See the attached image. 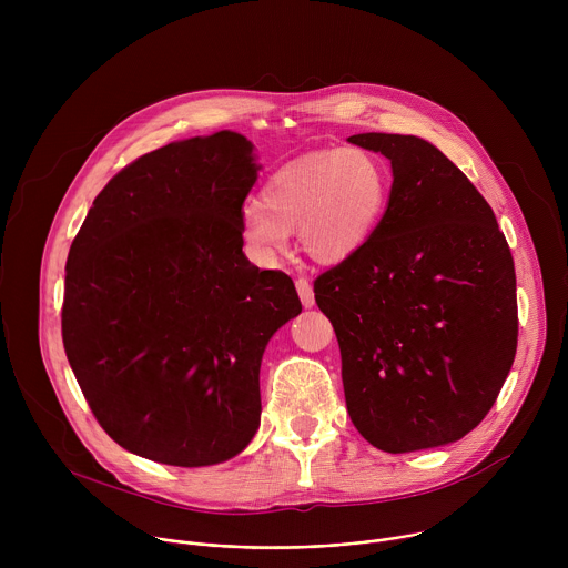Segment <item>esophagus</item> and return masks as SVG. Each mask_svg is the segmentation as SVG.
<instances>
[{"label": "esophagus", "mask_w": 568, "mask_h": 568, "mask_svg": "<svg viewBox=\"0 0 568 568\" xmlns=\"http://www.w3.org/2000/svg\"><path fill=\"white\" fill-rule=\"evenodd\" d=\"M296 292H298V298H301L303 307H312L314 305V292H312V285L305 278L296 281Z\"/></svg>", "instance_id": "esophagus-1"}]
</instances>
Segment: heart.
<instances>
[{"mask_svg": "<svg viewBox=\"0 0 568 568\" xmlns=\"http://www.w3.org/2000/svg\"><path fill=\"white\" fill-rule=\"evenodd\" d=\"M390 193L382 159L364 148L312 152L278 169L261 204L242 211L240 233L261 265H272L298 229L303 252L318 263H342L375 235Z\"/></svg>", "mask_w": 568, "mask_h": 568, "instance_id": "obj_1", "label": "heart"}]
</instances>
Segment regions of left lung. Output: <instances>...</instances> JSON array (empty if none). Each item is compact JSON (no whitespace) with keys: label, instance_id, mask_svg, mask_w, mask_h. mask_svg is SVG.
Instances as JSON below:
<instances>
[{"label":"left lung","instance_id":"1","mask_svg":"<svg viewBox=\"0 0 568 568\" xmlns=\"http://www.w3.org/2000/svg\"><path fill=\"white\" fill-rule=\"evenodd\" d=\"M348 141L393 171L375 235L314 281L351 420L388 454L456 443L488 416L515 362L510 247L490 204L434 143L382 132Z\"/></svg>","mask_w":568,"mask_h":568}]
</instances>
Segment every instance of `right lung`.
<instances>
[{
    "label": "right lung",
    "mask_w": 568,
    "mask_h": 568,
    "mask_svg": "<svg viewBox=\"0 0 568 568\" xmlns=\"http://www.w3.org/2000/svg\"><path fill=\"white\" fill-rule=\"evenodd\" d=\"M254 143L231 130L152 150L94 200L71 242L62 344L99 425L123 449L204 467L261 425V362L301 314L292 278L242 252Z\"/></svg>",
    "instance_id": "right-lung-1"
}]
</instances>
